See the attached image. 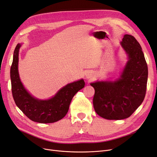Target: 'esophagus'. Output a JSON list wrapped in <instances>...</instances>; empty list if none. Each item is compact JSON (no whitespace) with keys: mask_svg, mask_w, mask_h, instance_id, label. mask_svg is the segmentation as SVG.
Instances as JSON below:
<instances>
[{"mask_svg":"<svg viewBox=\"0 0 157 157\" xmlns=\"http://www.w3.org/2000/svg\"><path fill=\"white\" fill-rule=\"evenodd\" d=\"M86 77L87 78H90V74H86Z\"/></svg>","mask_w":157,"mask_h":157,"instance_id":"34e87169","label":"esophagus"}]
</instances>
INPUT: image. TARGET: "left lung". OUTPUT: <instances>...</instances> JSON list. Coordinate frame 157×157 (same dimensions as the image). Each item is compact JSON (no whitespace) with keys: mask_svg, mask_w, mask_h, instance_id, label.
Instances as JSON below:
<instances>
[{"mask_svg":"<svg viewBox=\"0 0 157 157\" xmlns=\"http://www.w3.org/2000/svg\"><path fill=\"white\" fill-rule=\"evenodd\" d=\"M121 45L128 55V61L120 78L114 82L90 83L95 90V111L107 120L129 118L141 105L146 96L148 69L141 46L128 34L124 36Z\"/></svg>","mask_w":157,"mask_h":157,"instance_id":"obj_1","label":"left lung"}]
</instances>
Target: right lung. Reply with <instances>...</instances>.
Wrapping results in <instances>:
<instances>
[{
	"instance_id": "add662e5",
	"label": "right lung",
	"mask_w": 157,
	"mask_h": 157,
	"mask_svg": "<svg viewBox=\"0 0 157 157\" xmlns=\"http://www.w3.org/2000/svg\"><path fill=\"white\" fill-rule=\"evenodd\" d=\"M21 44L15 47L10 69L11 92L15 103L31 120L41 124L54 123L61 120L68 113L74 96L85 86L83 79L67 84L49 100H40L25 89L18 72L19 52Z\"/></svg>"
}]
</instances>
